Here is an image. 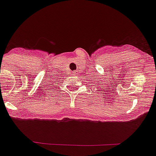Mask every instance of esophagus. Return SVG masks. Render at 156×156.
I'll return each instance as SVG.
<instances>
[{
  "label": "esophagus",
  "mask_w": 156,
  "mask_h": 156,
  "mask_svg": "<svg viewBox=\"0 0 156 156\" xmlns=\"http://www.w3.org/2000/svg\"><path fill=\"white\" fill-rule=\"evenodd\" d=\"M78 74V70H75L73 72V75H77Z\"/></svg>",
  "instance_id": "34e87169"
}]
</instances>
